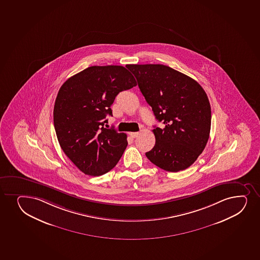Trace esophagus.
Instances as JSON below:
<instances>
[{
  "instance_id": "1",
  "label": "esophagus",
  "mask_w": 260,
  "mask_h": 260,
  "mask_svg": "<svg viewBox=\"0 0 260 260\" xmlns=\"http://www.w3.org/2000/svg\"><path fill=\"white\" fill-rule=\"evenodd\" d=\"M138 135H139V132H129V136L133 137V138L137 137Z\"/></svg>"
}]
</instances>
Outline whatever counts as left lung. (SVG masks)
<instances>
[{"label":"left lung","mask_w":260,"mask_h":260,"mask_svg":"<svg viewBox=\"0 0 260 260\" xmlns=\"http://www.w3.org/2000/svg\"><path fill=\"white\" fill-rule=\"evenodd\" d=\"M141 92L164 128L155 127L154 148L147 158L169 172L191 166L207 145L211 107L198 82L164 64H127Z\"/></svg>","instance_id":"8db88e82"}]
</instances>
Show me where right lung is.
Wrapping results in <instances>:
<instances>
[{"instance_id":"obj_1","label":"right lung","mask_w":260,"mask_h":260,"mask_svg":"<svg viewBox=\"0 0 260 260\" xmlns=\"http://www.w3.org/2000/svg\"><path fill=\"white\" fill-rule=\"evenodd\" d=\"M137 85L121 66H93L62 85L53 123L62 150L85 175L100 176L117 165L128 145L127 136L104 127L120 91Z\"/></svg>"}]
</instances>
